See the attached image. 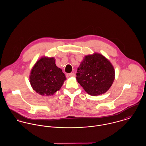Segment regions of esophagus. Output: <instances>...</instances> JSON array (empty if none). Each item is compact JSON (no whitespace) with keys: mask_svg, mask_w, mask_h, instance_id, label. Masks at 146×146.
I'll return each instance as SVG.
<instances>
[{"mask_svg":"<svg viewBox=\"0 0 146 146\" xmlns=\"http://www.w3.org/2000/svg\"><path fill=\"white\" fill-rule=\"evenodd\" d=\"M70 76L71 77H73V76H75V74L74 73H70L69 75H68Z\"/></svg>","mask_w":146,"mask_h":146,"instance_id":"obj_1","label":"esophagus"}]
</instances>
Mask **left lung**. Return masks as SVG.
Returning <instances> with one entry per match:
<instances>
[{
	"label": "left lung",
	"mask_w": 146,
	"mask_h": 146,
	"mask_svg": "<svg viewBox=\"0 0 146 146\" xmlns=\"http://www.w3.org/2000/svg\"><path fill=\"white\" fill-rule=\"evenodd\" d=\"M115 79L114 68L104 56L98 53L85 57L76 73V80L91 96L106 93Z\"/></svg>",
	"instance_id": "left-lung-1"
}]
</instances>
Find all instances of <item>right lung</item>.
<instances>
[{
  "label": "right lung",
  "instance_id": "obj_1",
  "mask_svg": "<svg viewBox=\"0 0 146 146\" xmlns=\"http://www.w3.org/2000/svg\"><path fill=\"white\" fill-rule=\"evenodd\" d=\"M66 79L57 67L54 58L43 57L33 68L30 82L33 89L42 96H51L60 90Z\"/></svg>",
  "mask_w": 146,
  "mask_h": 146
}]
</instances>
